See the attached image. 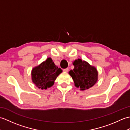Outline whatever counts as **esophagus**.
Here are the masks:
<instances>
[{
	"instance_id": "34e87169",
	"label": "esophagus",
	"mask_w": 130,
	"mask_h": 130,
	"mask_svg": "<svg viewBox=\"0 0 130 130\" xmlns=\"http://www.w3.org/2000/svg\"><path fill=\"white\" fill-rule=\"evenodd\" d=\"M68 71H69V68H66V69H63V72L67 73V72H68Z\"/></svg>"
}]
</instances>
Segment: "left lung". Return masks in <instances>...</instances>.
Segmentation results:
<instances>
[{
	"mask_svg": "<svg viewBox=\"0 0 130 130\" xmlns=\"http://www.w3.org/2000/svg\"><path fill=\"white\" fill-rule=\"evenodd\" d=\"M73 64L74 69L70 70L69 74L72 77L76 88L85 90L95 84L98 79V73L95 67L80 59L73 61Z\"/></svg>",
	"mask_w": 130,
	"mask_h": 130,
	"instance_id": "8db88e82",
	"label": "left lung"
}]
</instances>
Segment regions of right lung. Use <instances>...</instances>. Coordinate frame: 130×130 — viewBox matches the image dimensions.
Masks as SVG:
<instances>
[{
  "label": "right lung",
  "instance_id": "1",
  "mask_svg": "<svg viewBox=\"0 0 130 130\" xmlns=\"http://www.w3.org/2000/svg\"><path fill=\"white\" fill-rule=\"evenodd\" d=\"M62 70L58 68L51 57L32 69V81L36 87L41 89H47L54 84L55 80Z\"/></svg>",
  "mask_w": 130,
  "mask_h": 130
}]
</instances>
